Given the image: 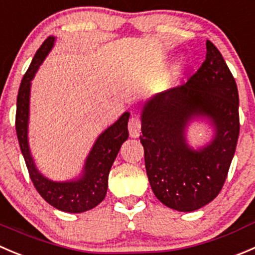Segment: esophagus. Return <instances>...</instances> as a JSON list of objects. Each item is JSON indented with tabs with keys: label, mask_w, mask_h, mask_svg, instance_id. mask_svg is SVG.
Here are the masks:
<instances>
[{
	"label": "esophagus",
	"mask_w": 255,
	"mask_h": 255,
	"mask_svg": "<svg viewBox=\"0 0 255 255\" xmlns=\"http://www.w3.org/2000/svg\"><path fill=\"white\" fill-rule=\"evenodd\" d=\"M128 130H129L130 137H138L140 133V120L138 116L133 115L129 118V122H128Z\"/></svg>",
	"instance_id": "esophagus-1"
}]
</instances>
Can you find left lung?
Returning <instances> with one entry per match:
<instances>
[{
	"instance_id": "8db88e82",
	"label": "left lung",
	"mask_w": 255,
	"mask_h": 255,
	"mask_svg": "<svg viewBox=\"0 0 255 255\" xmlns=\"http://www.w3.org/2000/svg\"><path fill=\"white\" fill-rule=\"evenodd\" d=\"M208 115L217 132L199 152L184 139L187 122ZM239 96L236 80L219 49L207 41V56L187 83L145 103L140 143L148 180L164 206L193 212L213 201L223 188L239 137Z\"/></svg>"
}]
</instances>
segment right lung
Returning <instances> with one entry per match:
<instances>
[{
	"mask_svg": "<svg viewBox=\"0 0 255 255\" xmlns=\"http://www.w3.org/2000/svg\"><path fill=\"white\" fill-rule=\"evenodd\" d=\"M54 37H47L32 59L28 70L21 81L17 95L16 133L19 148L23 154L29 178L42 198L62 212L82 213L97 207L105 199L108 188V174L117 157L122 143L128 138V118L126 112L115 125L98 137L87 158L85 174L73 182H52L39 174L29 154L27 143V122H28L29 86L39 65L53 47Z\"/></svg>",
	"mask_w": 255,
	"mask_h": 255,
	"instance_id": "obj_1",
	"label": "right lung"
}]
</instances>
